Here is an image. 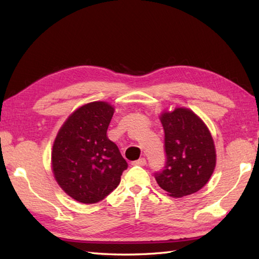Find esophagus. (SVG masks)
Wrapping results in <instances>:
<instances>
[{
	"label": "esophagus",
	"mask_w": 259,
	"mask_h": 259,
	"mask_svg": "<svg viewBox=\"0 0 259 259\" xmlns=\"http://www.w3.org/2000/svg\"><path fill=\"white\" fill-rule=\"evenodd\" d=\"M146 163H147V161L145 158H140V159H138V160L133 162L134 166H146Z\"/></svg>",
	"instance_id": "34e87169"
}]
</instances>
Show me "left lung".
<instances>
[{"label": "left lung", "mask_w": 259, "mask_h": 259, "mask_svg": "<svg viewBox=\"0 0 259 259\" xmlns=\"http://www.w3.org/2000/svg\"><path fill=\"white\" fill-rule=\"evenodd\" d=\"M164 130L166 164L155 172L158 185L169 196L195 194L210 179L216 167V149L203 121L189 109L176 108L160 115Z\"/></svg>", "instance_id": "left-lung-1"}]
</instances>
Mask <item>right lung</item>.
I'll return each instance as SVG.
<instances>
[{"label":"right lung","instance_id":"add662e5","mask_svg":"<svg viewBox=\"0 0 259 259\" xmlns=\"http://www.w3.org/2000/svg\"><path fill=\"white\" fill-rule=\"evenodd\" d=\"M114 109L96 101L76 109L59 130L52 170L59 186L74 200L96 203L117 188L128 163L107 130Z\"/></svg>","mask_w":259,"mask_h":259}]
</instances>
